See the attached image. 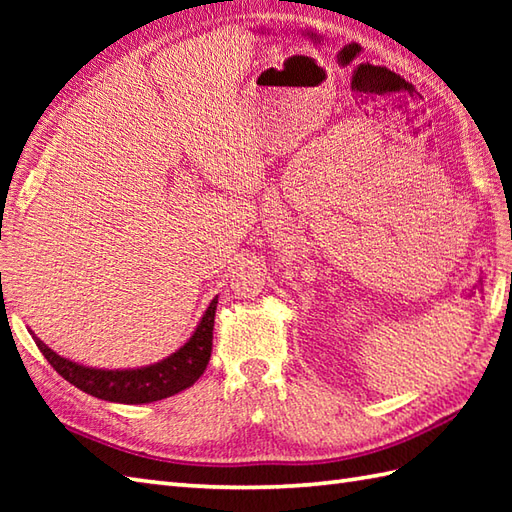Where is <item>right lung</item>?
I'll return each instance as SVG.
<instances>
[{
	"mask_svg": "<svg viewBox=\"0 0 512 512\" xmlns=\"http://www.w3.org/2000/svg\"><path fill=\"white\" fill-rule=\"evenodd\" d=\"M215 308L217 299L211 301L193 336L178 352L167 356L165 361L140 369H121L118 372V369L83 367L52 352L37 336L35 343L41 354L48 358V363L68 383L79 387L85 394L110 402H125V405H143V402H154L178 394V391L191 387L204 374L213 347Z\"/></svg>",
	"mask_w": 512,
	"mask_h": 512,
	"instance_id": "1",
	"label": "right lung"
}]
</instances>
